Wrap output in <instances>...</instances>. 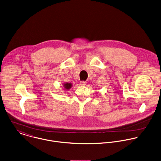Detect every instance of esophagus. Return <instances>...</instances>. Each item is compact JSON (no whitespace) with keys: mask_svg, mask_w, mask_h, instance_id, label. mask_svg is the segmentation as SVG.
Segmentation results:
<instances>
[{"mask_svg":"<svg viewBox=\"0 0 161 161\" xmlns=\"http://www.w3.org/2000/svg\"><path fill=\"white\" fill-rule=\"evenodd\" d=\"M86 84V81H80V85H81V86H85Z\"/></svg>","mask_w":161,"mask_h":161,"instance_id":"1","label":"esophagus"}]
</instances>
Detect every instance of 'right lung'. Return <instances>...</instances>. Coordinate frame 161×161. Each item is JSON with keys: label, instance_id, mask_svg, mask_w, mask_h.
Returning a JSON list of instances; mask_svg holds the SVG:
<instances>
[{"label": "right lung", "instance_id": "obj_1", "mask_svg": "<svg viewBox=\"0 0 161 161\" xmlns=\"http://www.w3.org/2000/svg\"><path fill=\"white\" fill-rule=\"evenodd\" d=\"M63 86H64V87L66 89L68 90V89H69V88L71 87V83H66L64 84V85H63Z\"/></svg>", "mask_w": 161, "mask_h": 161}]
</instances>
